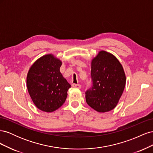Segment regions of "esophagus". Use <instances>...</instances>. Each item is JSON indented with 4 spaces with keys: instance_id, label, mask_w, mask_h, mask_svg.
Masks as SVG:
<instances>
[{
    "instance_id": "obj_1",
    "label": "esophagus",
    "mask_w": 153,
    "mask_h": 153,
    "mask_svg": "<svg viewBox=\"0 0 153 153\" xmlns=\"http://www.w3.org/2000/svg\"><path fill=\"white\" fill-rule=\"evenodd\" d=\"M72 87L74 88H76V89H80L81 85L80 84H73Z\"/></svg>"
}]
</instances>
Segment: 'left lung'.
Masks as SVG:
<instances>
[{
    "label": "left lung",
    "mask_w": 153,
    "mask_h": 153,
    "mask_svg": "<svg viewBox=\"0 0 153 153\" xmlns=\"http://www.w3.org/2000/svg\"><path fill=\"white\" fill-rule=\"evenodd\" d=\"M91 76L92 85L85 92L87 103L98 112L113 110L126 85L121 64L112 54L100 51L91 62Z\"/></svg>",
    "instance_id": "obj_1"
}]
</instances>
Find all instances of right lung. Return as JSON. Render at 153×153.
<instances>
[{"instance_id":"right-lung-1","label":"right lung","mask_w":153,"mask_h":153,"mask_svg":"<svg viewBox=\"0 0 153 153\" xmlns=\"http://www.w3.org/2000/svg\"><path fill=\"white\" fill-rule=\"evenodd\" d=\"M62 62L53 55L40 57L27 76V87L36 107L46 112L56 110L65 102L71 85L60 72Z\"/></svg>"}]
</instances>
